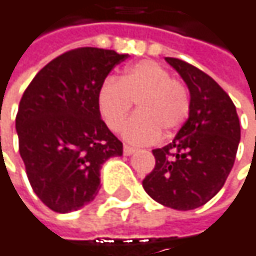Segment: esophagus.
Returning a JSON list of instances; mask_svg holds the SVG:
<instances>
[{
  "label": "esophagus",
  "instance_id": "esophagus-1",
  "mask_svg": "<svg viewBox=\"0 0 256 256\" xmlns=\"http://www.w3.org/2000/svg\"><path fill=\"white\" fill-rule=\"evenodd\" d=\"M134 151H136V150H134L133 146H130V145H124V146H123V152H124L126 156H130V154H133Z\"/></svg>",
  "mask_w": 256,
  "mask_h": 256
}]
</instances>
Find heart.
Here are the masks:
<instances>
[{
  "mask_svg": "<svg viewBox=\"0 0 256 256\" xmlns=\"http://www.w3.org/2000/svg\"><path fill=\"white\" fill-rule=\"evenodd\" d=\"M133 102L138 112L122 128L132 144H150L160 132L172 133L182 126L190 112L186 87L152 60L130 65L118 78H106L98 92L99 112L111 130H118Z\"/></svg>",
  "mask_w": 256,
  "mask_h": 256,
  "instance_id": "b5f03b06",
  "label": "heart"
}]
</instances>
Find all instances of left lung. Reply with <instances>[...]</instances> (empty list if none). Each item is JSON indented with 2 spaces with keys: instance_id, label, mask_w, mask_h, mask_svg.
<instances>
[{
  "instance_id": "left-lung-1",
  "label": "left lung",
  "mask_w": 256,
  "mask_h": 256,
  "mask_svg": "<svg viewBox=\"0 0 256 256\" xmlns=\"http://www.w3.org/2000/svg\"><path fill=\"white\" fill-rule=\"evenodd\" d=\"M190 90V114L175 139L152 150L156 166L142 180L146 194L163 206L191 210L206 204L230 175L240 123L230 96L198 68L166 58Z\"/></svg>"
}]
</instances>
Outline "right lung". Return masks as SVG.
<instances>
[{
    "instance_id": "obj_1",
    "label": "right lung",
    "mask_w": 256,
    "mask_h": 256,
    "mask_svg": "<svg viewBox=\"0 0 256 256\" xmlns=\"http://www.w3.org/2000/svg\"><path fill=\"white\" fill-rule=\"evenodd\" d=\"M114 50L80 47L48 62L19 104V152L34 192L52 210L68 214L90 203L100 188V168L123 154L106 128L98 92L116 65Z\"/></svg>"
}]
</instances>
